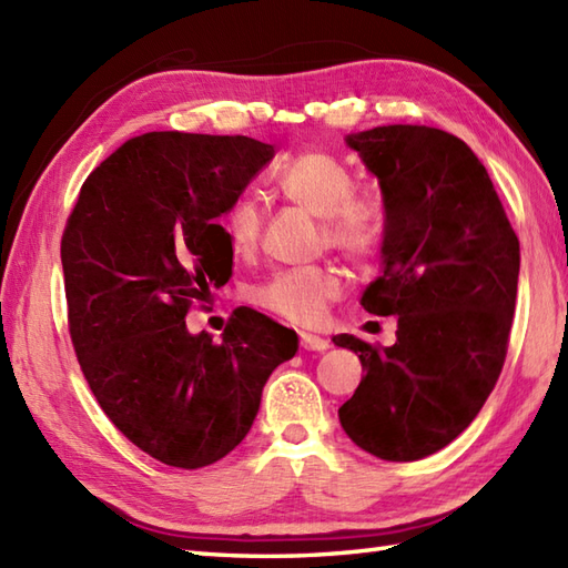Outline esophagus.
I'll return each instance as SVG.
<instances>
[{"instance_id": "34e87169", "label": "esophagus", "mask_w": 568, "mask_h": 568, "mask_svg": "<svg viewBox=\"0 0 568 568\" xmlns=\"http://www.w3.org/2000/svg\"><path fill=\"white\" fill-rule=\"evenodd\" d=\"M300 346L305 348V352H327L329 348V342L322 339V336H315V334H307L303 332L300 334Z\"/></svg>"}]
</instances>
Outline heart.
Listing matches in <instances>:
<instances>
[{
	"instance_id": "1",
	"label": "heart",
	"mask_w": 568,
	"mask_h": 568,
	"mask_svg": "<svg viewBox=\"0 0 568 568\" xmlns=\"http://www.w3.org/2000/svg\"><path fill=\"white\" fill-rule=\"evenodd\" d=\"M281 195L320 216V241L344 253L356 263H368L376 256L383 236V207L378 200L356 192V178L348 168L324 151H305L287 161L273 175ZM263 212L253 197H239L224 214V234L236 256H246L258 244ZM344 293V275L339 268L307 265L275 273L268 283L253 291V300L263 310L300 327H315L327 310Z\"/></svg>"
}]
</instances>
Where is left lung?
Instances as JSON below:
<instances>
[{"label":"left lung","mask_w":568,"mask_h":568,"mask_svg":"<svg viewBox=\"0 0 568 568\" xmlns=\"http://www.w3.org/2000/svg\"><path fill=\"white\" fill-rule=\"evenodd\" d=\"M378 178L385 207L383 275L361 297L397 317V342L352 334L366 376L339 407L361 449L417 462L454 442L488 400L508 354L520 241L488 171L442 129L390 124L346 136Z\"/></svg>","instance_id":"left-lung-1"}]
</instances>
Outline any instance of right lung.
<instances>
[{
	"label": "right lung",
	"mask_w": 568,
	"mask_h": 568,
	"mask_svg": "<svg viewBox=\"0 0 568 568\" xmlns=\"http://www.w3.org/2000/svg\"><path fill=\"white\" fill-rule=\"evenodd\" d=\"M271 143L151 131L129 139L84 180L63 261L68 327L104 415L165 466L202 468L246 437L263 385L293 358L297 334L256 310L234 312L214 344L185 317L232 277L216 220Z\"/></svg>",
	"instance_id": "right-lung-1"
}]
</instances>
